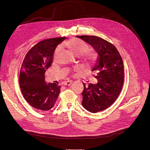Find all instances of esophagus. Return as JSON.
Returning <instances> with one entry per match:
<instances>
[{
  "label": "esophagus",
  "instance_id": "34e87169",
  "mask_svg": "<svg viewBox=\"0 0 150 150\" xmlns=\"http://www.w3.org/2000/svg\"><path fill=\"white\" fill-rule=\"evenodd\" d=\"M72 81H66V82L64 83V85L69 86H70L72 84Z\"/></svg>",
  "mask_w": 150,
  "mask_h": 150
}]
</instances>
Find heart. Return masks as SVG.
I'll return each mask as SVG.
<instances>
[{
  "label": "heart",
  "mask_w": 150,
  "mask_h": 150,
  "mask_svg": "<svg viewBox=\"0 0 150 150\" xmlns=\"http://www.w3.org/2000/svg\"><path fill=\"white\" fill-rule=\"evenodd\" d=\"M61 47L67 49L74 56H82L84 60L87 63H91L93 61L92 54L88 52L89 51L88 45L79 39H71L63 43ZM59 53V49L57 48L54 54V59L57 57Z\"/></svg>",
  "instance_id": "1"
}]
</instances>
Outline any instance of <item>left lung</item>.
<instances>
[{
	"mask_svg": "<svg viewBox=\"0 0 150 150\" xmlns=\"http://www.w3.org/2000/svg\"><path fill=\"white\" fill-rule=\"evenodd\" d=\"M96 51L98 57L92 69L97 83L89 84L82 93V105L95 113L110 107L118 97L124 81V66L120 54L114 45L94 35H77Z\"/></svg>",
	"mask_w": 150,
	"mask_h": 150,
	"instance_id": "obj_1",
	"label": "left lung"
}]
</instances>
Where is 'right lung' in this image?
I'll return each mask as SVG.
<instances>
[{
    "label": "right lung",
    "instance_id": "obj_1",
    "mask_svg": "<svg viewBox=\"0 0 150 150\" xmlns=\"http://www.w3.org/2000/svg\"><path fill=\"white\" fill-rule=\"evenodd\" d=\"M65 38L48 39L38 42L27 53L22 64L19 75L21 92L27 102L39 110H51L60 93V86L47 84L44 74L52 64L57 45Z\"/></svg>",
    "mask_w": 150,
    "mask_h": 150
}]
</instances>
